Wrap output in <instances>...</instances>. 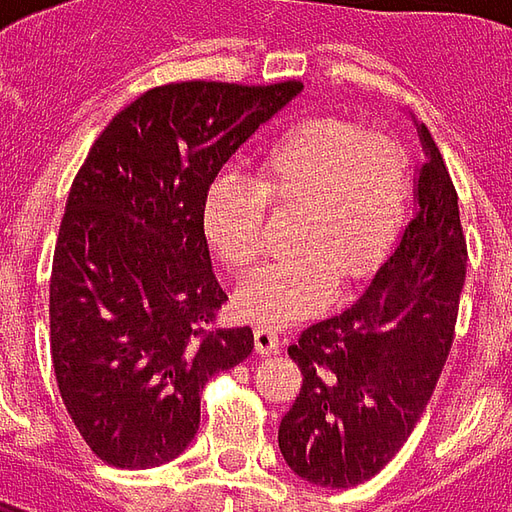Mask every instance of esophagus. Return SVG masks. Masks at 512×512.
Here are the masks:
<instances>
[{
  "instance_id": "1",
  "label": "esophagus",
  "mask_w": 512,
  "mask_h": 512,
  "mask_svg": "<svg viewBox=\"0 0 512 512\" xmlns=\"http://www.w3.org/2000/svg\"><path fill=\"white\" fill-rule=\"evenodd\" d=\"M279 344H282V339H279V333L274 331V328H266V325H257L255 328V347L260 355H271V352L279 350Z\"/></svg>"
}]
</instances>
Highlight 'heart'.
Returning a JSON list of instances; mask_svg holds the SVG:
<instances>
[{
  "mask_svg": "<svg viewBox=\"0 0 512 512\" xmlns=\"http://www.w3.org/2000/svg\"><path fill=\"white\" fill-rule=\"evenodd\" d=\"M410 189L399 140L342 116H309L268 143L255 181L238 173L211 181L200 227L225 266L246 271L266 249L268 208L301 214L298 255L255 271L236 293V312L271 328L323 312L339 276L352 285L372 274L407 219Z\"/></svg>",
  "mask_w": 512,
  "mask_h": 512,
  "instance_id": "b5f03b06",
  "label": "heart"
}]
</instances>
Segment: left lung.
<instances>
[{
  "instance_id": "obj_1",
  "label": "left lung",
  "mask_w": 512,
  "mask_h": 512,
  "mask_svg": "<svg viewBox=\"0 0 512 512\" xmlns=\"http://www.w3.org/2000/svg\"><path fill=\"white\" fill-rule=\"evenodd\" d=\"M418 130L429 160L399 246L355 304L287 347L304 382L279 423V450L314 486H358L399 453L453 344L467 236L448 165L426 124Z\"/></svg>"
}]
</instances>
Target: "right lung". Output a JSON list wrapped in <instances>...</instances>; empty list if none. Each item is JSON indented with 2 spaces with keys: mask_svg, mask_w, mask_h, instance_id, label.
I'll use <instances>...</instances> for the list:
<instances>
[{
  "mask_svg": "<svg viewBox=\"0 0 512 512\" xmlns=\"http://www.w3.org/2000/svg\"><path fill=\"white\" fill-rule=\"evenodd\" d=\"M301 81L154 86L111 119L75 173L51 268L59 393L94 456L149 469L187 450L200 393L255 347L217 325L206 189Z\"/></svg>",
  "mask_w": 512,
  "mask_h": 512,
  "instance_id": "obj_1",
  "label": "right lung"
}]
</instances>
